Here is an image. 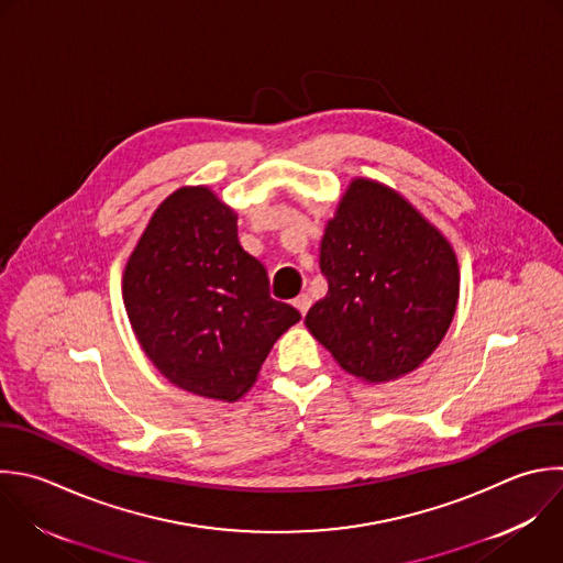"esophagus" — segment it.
Segmentation results:
<instances>
[{
  "instance_id": "34e87169",
  "label": "esophagus",
  "mask_w": 563,
  "mask_h": 563,
  "mask_svg": "<svg viewBox=\"0 0 563 563\" xmlns=\"http://www.w3.org/2000/svg\"><path fill=\"white\" fill-rule=\"evenodd\" d=\"M292 303H295V308H297V310H299V312L306 317V312H308V308H310L312 299H310L308 295H299V297H297Z\"/></svg>"
}]
</instances>
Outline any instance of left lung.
I'll return each instance as SVG.
<instances>
[{
    "instance_id": "obj_1",
    "label": "left lung",
    "mask_w": 563,
    "mask_h": 563,
    "mask_svg": "<svg viewBox=\"0 0 563 563\" xmlns=\"http://www.w3.org/2000/svg\"><path fill=\"white\" fill-rule=\"evenodd\" d=\"M319 266L328 292L303 323L363 383L420 367L453 321L460 266L451 242L378 180H350L325 224Z\"/></svg>"
}]
</instances>
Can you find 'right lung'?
<instances>
[{
	"label": "right lung",
	"mask_w": 563,
	"mask_h": 563,
	"mask_svg": "<svg viewBox=\"0 0 563 563\" xmlns=\"http://www.w3.org/2000/svg\"><path fill=\"white\" fill-rule=\"evenodd\" d=\"M132 330L176 387L222 402L257 380L275 341L301 314L268 295V275L238 240V213L205 185L152 213L123 271Z\"/></svg>",
	"instance_id": "1"
}]
</instances>
